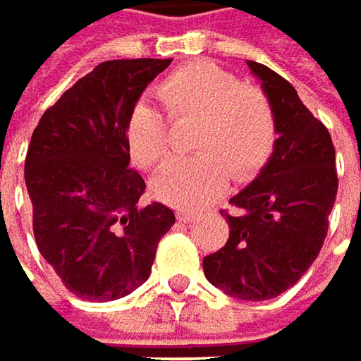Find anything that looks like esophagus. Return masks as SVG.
<instances>
[{"label":"esophagus","mask_w":361,"mask_h":361,"mask_svg":"<svg viewBox=\"0 0 361 361\" xmlns=\"http://www.w3.org/2000/svg\"><path fill=\"white\" fill-rule=\"evenodd\" d=\"M177 220L184 222V224H192L197 220V216L195 214H188V212H177Z\"/></svg>","instance_id":"obj_1"}]
</instances>
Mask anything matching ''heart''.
Here are the masks:
<instances>
[{
	"instance_id": "obj_1",
	"label": "heart",
	"mask_w": 361,
	"mask_h": 361,
	"mask_svg": "<svg viewBox=\"0 0 361 361\" xmlns=\"http://www.w3.org/2000/svg\"><path fill=\"white\" fill-rule=\"evenodd\" d=\"M156 97L175 124L199 122V156L171 160L152 182L154 195L179 209H203L231 182L254 177L269 160L277 120L267 92L212 63H192L156 86ZM162 109L139 101L126 120V143L141 166L160 164L173 143V126Z\"/></svg>"
}]
</instances>
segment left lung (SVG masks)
I'll use <instances>...</instances> for the list:
<instances>
[{
  "instance_id": "1",
  "label": "left lung",
  "mask_w": 361,
  "mask_h": 361,
  "mask_svg": "<svg viewBox=\"0 0 361 361\" xmlns=\"http://www.w3.org/2000/svg\"><path fill=\"white\" fill-rule=\"evenodd\" d=\"M273 103L277 139L254 182L231 199V235L205 256L209 283L239 300H269L290 290L315 262L328 235L338 177L328 128L305 107L296 88L247 61Z\"/></svg>"
}]
</instances>
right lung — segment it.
<instances>
[{
    "label": "right lung",
    "mask_w": 361,
    "mask_h": 361,
    "mask_svg": "<svg viewBox=\"0 0 361 361\" xmlns=\"http://www.w3.org/2000/svg\"><path fill=\"white\" fill-rule=\"evenodd\" d=\"M171 59L105 61L44 111L25 158L39 254L78 298L107 302L152 273L175 224L162 203L139 205L143 177L128 166L126 120Z\"/></svg>",
    "instance_id": "right-lung-1"
}]
</instances>
